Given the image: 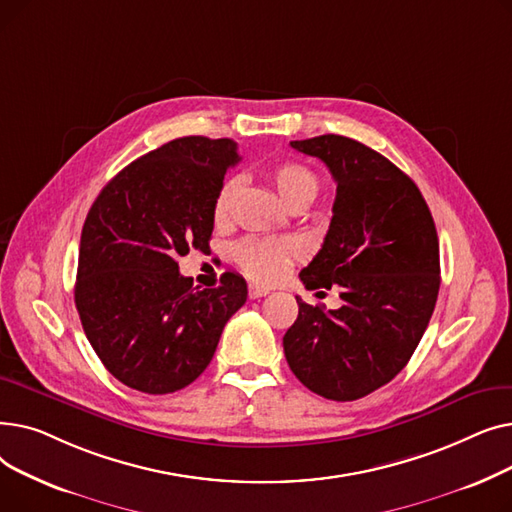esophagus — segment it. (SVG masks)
<instances>
[{
    "label": "esophagus",
    "mask_w": 512,
    "mask_h": 512,
    "mask_svg": "<svg viewBox=\"0 0 512 512\" xmlns=\"http://www.w3.org/2000/svg\"><path fill=\"white\" fill-rule=\"evenodd\" d=\"M265 294H270V288L259 286V284H249V299H261Z\"/></svg>",
    "instance_id": "1"
}]
</instances>
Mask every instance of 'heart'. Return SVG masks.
Returning <instances> with one entry per match:
<instances>
[{
  "instance_id": "obj_1",
  "label": "heart",
  "mask_w": 512,
  "mask_h": 512,
  "mask_svg": "<svg viewBox=\"0 0 512 512\" xmlns=\"http://www.w3.org/2000/svg\"><path fill=\"white\" fill-rule=\"evenodd\" d=\"M276 193L288 207H307L321 191L319 176L301 161H282L270 172ZM242 188V178L230 174L218 186L213 197V220L226 224ZM232 257L249 278L259 282H276L288 270L292 259L299 257V245L290 238H245L232 247Z\"/></svg>"
}]
</instances>
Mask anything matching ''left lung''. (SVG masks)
<instances>
[{
	"label": "left lung",
	"instance_id": "left-lung-1",
	"mask_svg": "<svg viewBox=\"0 0 512 512\" xmlns=\"http://www.w3.org/2000/svg\"><path fill=\"white\" fill-rule=\"evenodd\" d=\"M336 180L330 230L303 267L307 288H338L340 309L299 303L284 355L303 386L346 402L388 384L415 353L440 290L438 232L417 184L340 134L290 141Z\"/></svg>",
	"mask_w": 512,
	"mask_h": 512
}]
</instances>
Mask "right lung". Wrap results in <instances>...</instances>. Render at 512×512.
Masks as SVG:
<instances>
[{
  "label": "right lung",
  "mask_w": 512,
  "mask_h": 512,
  "mask_svg": "<svg viewBox=\"0 0 512 512\" xmlns=\"http://www.w3.org/2000/svg\"><path fill=\"white\" fill-rule=\"evenodd\" d=\"M238 159L232 139L170 141L118 172L87 213L74 303L93 351L132 390L195 382L247 301L242 276L199 290L176 261L209 249L213 197Z\"/></svg>",
  "instance_id": "1"
}]
</instances>
